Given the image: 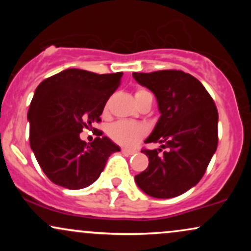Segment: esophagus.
I'll use <instances>...</instances> for the list:
<instances>
[{"label": "esophagus", "instance_id": "esophagus-1", "mask_svg": "<svg viewBox=\"0 0 251 251\" xmlns=\"http://www.w3.org/2000/svg\"><path fill=\"white\" fill-rule=\"evenodd\" d=\"M122 152L126 155H132V154H134L137 151H134V150H129V149H122Z\"/></svg>", "mask_w": 251, "mask_h": 251}]
</instances>
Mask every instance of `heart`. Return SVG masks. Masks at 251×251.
<instances>
[{"mask_svg": "<svg viewBox=\"0 0 251 251\" xmlns=\"http://www.w3.org/2000/svg\"><path fill=\"white\" fill-rule=\"evenodd\" d=\"M134 97L137 102L140 103L148 98H152V94L146 88L140 87L135 91ZM108 134L113 142L124 146H131L143 137L144 128L139 124L127 122V120H119L109 126Z\"/></svg>", "mask_w": 251, "mask_h": 251, "instance_id": "obj_1", "label": "heart"}]
</instances>
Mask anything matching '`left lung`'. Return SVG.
Masks as SVG:
<instances>
[{"label":"left lung","mask_w":251,"mask_h":251,"mask_svg":"<svg viewBox=\"0 0 251 251\" xmlns=\"http://www.w3.org/2000/svg\"><path fill=\"white\" fill-rule=\"evenodd\" d=\"M157 98L160 116L145 143L161 149L142 152L149 166L135 183L154 198L177 197L195 186L205 174L218 144V112L205 87L183 71L165 70L132 74Z\"/></svg>","instance_id":"8db88e82"}]
</instances>
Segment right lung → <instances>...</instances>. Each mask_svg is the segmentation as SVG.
<instances>
[{"instance_id": "obj_1", "label": "right lung", "mask_w": 251, "mask_h": 251, "mask_svg": "<svg viewBox=\"0 0 251 251\" xmlns=\"http://www.w3.org/2000/svg\"><path fill=\"white\" fill-rule=\"evenodd\" d=\"M122 76L123 72L97 74L70 68L36 87L28 111L29 143L54 184L71 190L87 188L99 178L109 155L120 151L107 137H100L102 132L89 144L80 139V133L101 122L103 107Z\"/></svg>"}]
</instances>
